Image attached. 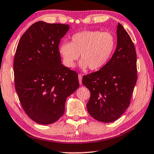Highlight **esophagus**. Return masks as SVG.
<instances>
[{"label": "esophagus", "instance_id": "34e87169", "mask_svg": "<svg viewBox=\"0 0 154 154\" xmlns=\"http://www.w3.org/2000/svg\"><path fill=\"white\" fill-rule=\"evenodd\" d=\"M82 75L81 74H79V80L80 85H82Z\"/></svg>", "mask_w": 154, "mask_h": 154}]
</instances>
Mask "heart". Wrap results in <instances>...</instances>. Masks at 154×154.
Wrapping results in <instances>:
<instances>
[{
  "mask_svg": "<svg viewBox=\"0 0 154 154\" xmlns=\"http://www.w3.org/2000/svg\"><path fill=\"white\" fill-rule=\"evenodd\" d=\"M116 48V39L109 32L82 31L73 35L71 42H64L59 46L58 52L65 67L73 68L81 57V69L89 67L97 71L107 65Z\"/></svg>",
  "mask_w": 154,
  "mask_h": 154,
  "instance_id": "1",
  "label": "heart"
}]
</instances>
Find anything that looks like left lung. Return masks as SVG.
I'll use <instances>...</instances> for the list:
<instances>
[{"instance_id":"obj_1","label":"left lung","mask_w":154,"mask_h":154,"mask_svg":"<svg viewBox=\"0 0 154 154\" xmlns=\"http://www.w3.org/2000/svg\"><path fill=\"white\" fill-rule=\"evenodd\" d=\"M116 32V49L109 61L98 72L82 78V85L91 93L87 111L103 122L115 121L128 108L137 80L134 45L120 23Z\"/></svg>"}]
</instances>
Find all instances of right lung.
<instances>
[{
  "instance_id": "right-lung-1",
  "label": "right lung",
  "mask_w": 154,
  "mask_h": 154,
  "mask_svg": "<svg viewBox=\"0 0 154 154\" xmlns=\"http://www.w3.org/2000/svg\"><path fill=\"white\" fill-rule=\"evenodd\" d=\"M69 25L38 21L18 42L14 60L15 88L28 116L41 125L63 115L67 97L79 88L78 74L62 64L60 39Z\"/></svg>"
}]
</instances>
